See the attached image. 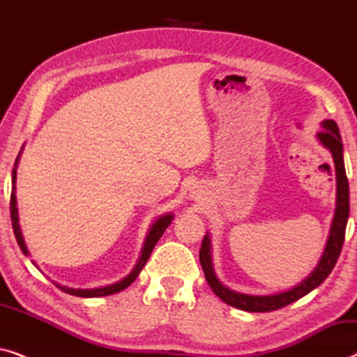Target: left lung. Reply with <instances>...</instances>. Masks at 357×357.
I'll return each mask as SVG.
<instances>
[{"instance_id": "8db88e82", "label": "left lung", "mask_w": 357, "mask_h": 357, "mask_svg": "<svg viewBox=\"0 0 357 357\" xmlns=\"http://www.w3.org/2000/svg\"><path fill=\"white\" fill-rule=\"evenodd\" d=\"M321 128L324 130L317 135V138H319L320 143L330 151L331 155H333L336 170V209L333 222H331L328 241H326L325 252L320 258L319 265H317L315 270L312 271L301 284L294 286L289 291L271 296L241 294V292L229 289V287L224 286L222 282L218 280L211 261V238H209L206 234L202 242V248H199V263H202L204 278H206L208 284L211 286L213 292L219 297V299L226 302V304L245 312L278 310L281 309V307L292 304V302H296L297 299H301V297L309 294L310 291H314L317 286H320L321 282L326 280V276L330 275L331 270H333L336 261H338V257L344 242L346 224H348L349 218V185L344 170L343 143H341L338 125H336L333 120H324L321 121Z\"/></svg>"}]
</instances>
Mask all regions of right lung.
Wrapping results in <instances>:
<instances>
[{
  "instance_id": "obj_1",
  "label": "right lung",
  "mask_w": 357,
  "mask_h": 357,
  "mask_svg": "<svg viewBox=\"0 0 357 357\" xmlns=\"http://www.w3.org/2000/svg\"><path fill=\"white\" fill-rule=\"evenodd\" d=\"M21 154V153H19ZM17 162H19V155L16 159V162H14V169H13V192H11V203H9V208H11V221H13V231H14V236H16V241L19 243V247H21V250L24 255H29V250L26 247V242H24V237H22V232H21V226H19V218H17V202H16V167H17ZM174 219V214H164V216L158 218V221H155L153 226H151L149 232H148V237H146L144 241V247L143 250H141V257L138 263H136L133 271L130 273L128 276L123 278L121 281H116L114 284L110 286H104V287H94V289H73V287H66V286H60L56 284V287H60L63 292H66V294H71V296H77V297H102V296H110V294H115V292H120L128 287L131 282H133L138 275L143 270V266L146 265V261H148V258L151 255V252H153V248L155 243L160 237H162V234L165 232V229L169 227V224L172 222ZM36 265V263H33Z\"/></svg>"
}]
</instances>
